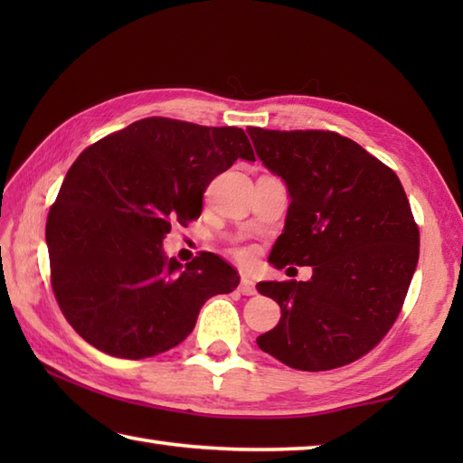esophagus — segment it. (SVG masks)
<instances>
[{"mask_svg":"<svg viewBox=\"0 0 463 463\" xmlns=\"http://www.w3.org/2000/svg\"><path fill=\"white\" fill-rule=\"evenodd\" d=\"M239 292L244 294V297H254L257 294V287H254V282L247 277H242L241 284H239Z\"/></svg>","mask_w":463,"mask_h":463,"instance_id":"esophagus-1","label":"esophagus"}]
</instances>
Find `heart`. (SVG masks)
I'll return each mask as SVG.
<instances>
[{"instance_id":"1","label":"heart","mask_w":463,"mask_h":463,"mask_svg":"<svg viewBox=\"0 0 463 463\" xmlns=\"http://www.w3.org/2000/svg\"><path fill=\"white\" fill-rule=\"evenodd\" d=\"M244 254H249V252H244Z\"/></svg>"}]
</instances>
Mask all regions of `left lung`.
<instances>
[{
    "instance_id": "left-lung-1",
    "label": "left lung",
    "mask_w": 463,
    "mask_h": 463,
    "mask_svg": "<svg viewBox=\"0 0 463 463\" xmlns=\"http://www.w3.org/2000/svg\"><path fill=\"white\" fill-rule=\"evenodd\" d=\"M247 131L290 196L269 262L312 267L307 282H259L279 302L280 322L257 344L290 368H340L386 336L418 267L420 232L404 186L338 133Z\"/></svg>"
}]
</instances>
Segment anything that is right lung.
Returning <instances> with one entry per match:
<instances>
[{"label":"right lung","mask_w":463,"mask_h":463,"mask_svg":"<svg viewBox=\"0 0 463 463\" xmlns=\"http://www.w3.org/2000/svg\"><path fill=\"white\" fill-rule=\"evenodd\" d=\"M237 159L254 161L239 127L149 117L97 141L67 171L45 241L59 308L91 346L149 358L193 332L203 304L239 287L213 252L169 259L171 224L199 219L203 193Z\"/></svg>","instance_id":"right-lung-1"}]
</instances>
